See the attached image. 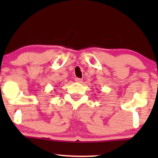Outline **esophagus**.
I'll return each mask as SVG.
<instances>
[{"mask_svg": "<svg viewBox=\"0 0 158 158\" xmlns=\"http://www.w3.org/2000/svg\"><path fill=\"white\" fill-rule=\"evenodd\" d=\"M75 81H76V82H77V83H81V82H82V79H79V78H76Z\"/></svg>", "mask_w": 158, "mask_h": 158, "instance_id": "34e87169", "label": "esophagus"}]
</instances>
